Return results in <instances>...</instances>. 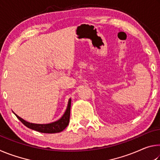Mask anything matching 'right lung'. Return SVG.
Listing matches in <instances>:
<instances>
[{"label": "right lung", "instance_id": "obj_1", "mask_svg": "<svg viewBox=\"0 0 160 160\" xmlns=\"http://www.w3.org/2000/svg\"><path fill=\"white\" fill-rule=\"evenodd\" d=\"M70 104H71V99H70L68 101V104L67 109L63 116L58 121L48 124H35L29 123L28 121L24 120V119L19 117L15 113H14L19 120L29 128L39 131L40 132H44V133H55V132H59L63 131L68 126V125L70 121Z\"/></svg>", "mask_w": 160, "mask_h": 160}]
</instances>
